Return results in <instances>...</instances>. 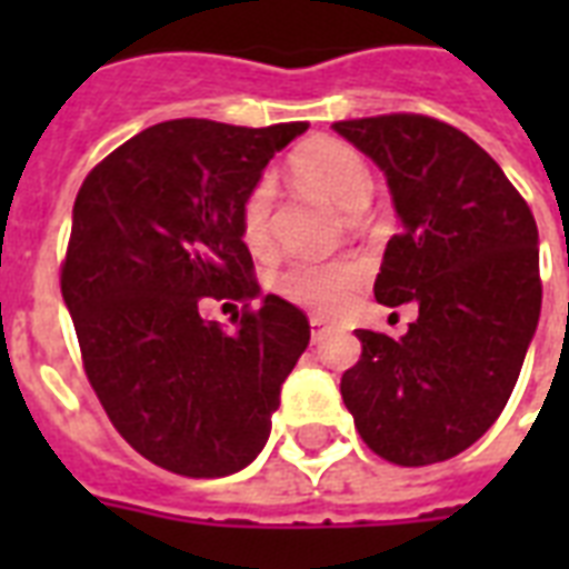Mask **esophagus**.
<instances>
[{
  "label": "esophagus",
  "instance_id": "obj_1",
  "mask_svg": "<svg viewBox=\"0 0 569 569\" xmlns=\"http://www.w3.org/2000/svg\"><path fill=\"white\" fill-rule=\"evenodd\" d=\"M330 330H333V328H330L328 321L319 319V316H312V319H310V337H312V342H321V339L328 337Z\"/></svg>",
  "mask_w": 569,
  "mask_h": 569
}]
</instances>
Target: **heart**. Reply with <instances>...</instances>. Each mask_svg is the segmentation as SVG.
Instances as JSON below:
<instances>
[{"mask_svg": "<svg viewBox=\"0 0 569 569\" xmlns=\"http://www.w3.org/2000/svg\"><path fill=\"white\" fill-rule=\"evenodd\" d=\"M292 173L303 186L321 191L346 214H360L372 197V171L355 147L330 138H316L292 156ZM271 203L274 182L259 180L241 206V239L253 250L266 248L271 236ZM363 268L357 262H319L298 259L280 277V292L310 310L337 312L346 307L348 295L360 283Z\"/></svg>", "mask_w": 569, "mask_h": 569, "instance_id": "obj_1", "label": "heart"}]
</instances>
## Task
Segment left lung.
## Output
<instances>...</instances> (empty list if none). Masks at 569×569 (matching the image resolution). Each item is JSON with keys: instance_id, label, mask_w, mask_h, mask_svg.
I'll use <instances>...</instances> for the list:
<instances>
[{"instance_id": "1", "label": "left lung", "mask_w": 569, "mask_h": 569, "mask_svg": "<svg viewBox=\"0 0 569 569\" xmlns=\"http://www.w3.org/2000/svg\"><path fill=\"white\" fill-rule=\"evenodd\" d=\"M333 129L383 171L401 221L375 298L419 307L401 339L357 330L363 355L342 375V401L375 455L428 467L469 449L511 398L540 319L538 223L449 123L380 114Z\"/></svg>"}]
</instances>
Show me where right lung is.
<instances>
[{
    "label": "right lung",
    "instance_id": "add662e5",
    "mask_svg": "<svg viewBox=\"0 0 569 569\" xmlns=\"http://www.w3.org/2000/svg\"><path fill=\"white\" fill-rule=\"evenodd\" d=\"M307 123L266 129L164 120L82 182L61 268L84 372L120 437L156 467L232 476L257 458L310 321L266 295L236 333L203 298L250 301L259 286L241 206Z\"/></svg>",
    "mask_w": 569,
    "mask_h": 569
}]
</instances>
